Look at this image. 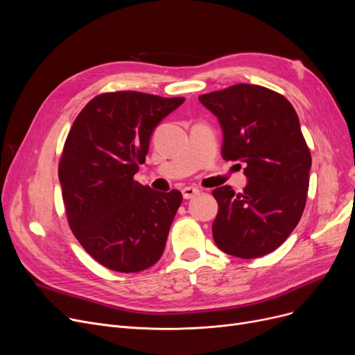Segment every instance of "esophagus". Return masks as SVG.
Segmentation results:
<instances>
[{"mask_svg":"<svg viewBox=\"0 0 355 355\" xmlns=\"http://www.w3.org/2000/svg\"><path fill=\"white\" fill-rule=\"evenodd\" d=\"M181 193H182V197H184V198L190 200V198H194L196 196H198V194H200V190L196 189V187H184V189L181 190Z\"/></svg>","mask_w":355,"mask_h":355,"instance_id":"34e87169","label":"esophagus"}]
</instances>
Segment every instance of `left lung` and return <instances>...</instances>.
I'll use <instances>...</instances> for the list:
<instances>
[{"label":"left lung","instance_id":"obj_1","mask_svg":"<svg viewBox=\"0 0 355 355\" xmlns=\"http://www.w3.org/2000/svg\"><path fill=\"white\" fill-rule=\"evenodd\" d=\"M218 118L221 155L240 161L249 182L213 191L218 213L213 237L227 254L254 259L281 246L300 223L309 187L311 153L296 112L281 93L239 83L198 96Z\"/></svg>","mask_w":355,"mask_h":355}]
</instances>
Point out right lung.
<instances>
[{
	"label": "right lung",
	"instance_id": "right-lung-1",
	"mask_svg": "<svg viewBox=\"0 0 355 355\" xmlns=\"http://www.w3.org/2000/svg\"><path fill=\"white\" fill-rule=\"evenodd\" d=\"M184 98L121 90L93 98L66 138L59 180L69 226L105 268L135 273L155 265L182 201L134 180L154 128Z\"/></svg>",
	"mask_w": 355,
	"mask_h": 355
}]
</instances>
